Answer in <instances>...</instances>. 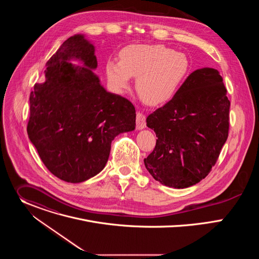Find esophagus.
I'll return each mask as SVG.
<instances>
[{
	"mask_svg": "<svg viewBox=\"0 0 259 259\" xmlns=\"http://www.w3.org/2000/svg\"><path fill=\"white\" fill-rule=\"evenodd\" d=\"M146 123H145V116L143 113L141 112H137L136 113V128L138 130H141L143 128H145Z\"/></svg>",
	"mask_w": 259,
	"mask_h": 259,
	"instance_id": "esophagus-1",
	"label": "esophagus"
}]
</instances>
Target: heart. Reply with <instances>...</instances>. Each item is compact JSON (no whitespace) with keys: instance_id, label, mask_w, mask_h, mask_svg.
I'll list each match as a JSON object with an SVG mask.
<instances>
[{"instance_id":"1","label":"heart","mask_w":259,"mask_h":259,"mask_svg":"<svg viewBox=\"0 0 259 259\" xmlns=\"http://www.w3.org/2000/svg\"><path fill=\"white\" fill-rule=\"evenodd\" d=\"M190 70V61L183 53L162 45H130L120 52V62L109 60L106 78L112 88L122 93L136 79V89L144 102L159 105L171 100Z\"/></svg>"}]
</instances>
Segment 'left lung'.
<instances>
[{
  "instance_id": "left-lung-1",
  "label": "left lung",
  "mask_w": 259,
  "mask_h": 259,
  "mask_svg": "<svg viewBox=\"0 0 259 259\" xmlns=\"http://www.w3.org/2000/svg\"><path fill=\"white\" fill-rule=\"evenodd\" d=\"M227 92L217 69L200 68L170 101L147 117L146 126L158 139L144 165L157 181L184 189L210 173L229 136Z\"/></svg>"
}]
</instances>
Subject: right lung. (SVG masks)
Segmentation results:
<instances>
[{"label": "right lung", "mask_w": 259, "mask_h": 259, "mask_svg": "<svg viewBox=\"0 0 259 259\" xmlns=\"http://www.w3.org/2000/svg\"><path fill=\"white\" fill-rule=\"evenodd\" d=\"M71 58L87 67L72 66ZM46 66V82L30 92L27 134L53 175L82 182L104 168L112 140L134 130L135 107L100 85L94 46L81 34L63 42Z\"/></svg>", "instance_id": "add662e5"}]
</instances>
